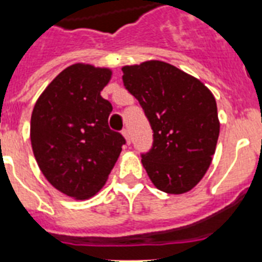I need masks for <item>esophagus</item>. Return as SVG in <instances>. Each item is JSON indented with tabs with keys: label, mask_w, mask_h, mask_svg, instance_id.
I'll use <instances>...</instances> for the list:
<instances>
[{
	"label": "esophagus",
	"mask_w": 262,
	"mask_h": 262,
	"mask_svg": "<svg viewBox=\"0 0 262 262\" xmlns=\"http://www.w3.org/2000/svg\"><path fill=\"white\" fill-rule=\"evenodd\" d=\"M122 136L123 139L126 140V144H130V132L127 130V129H125V130L122 132Z\"/></svg>",
	"instance_id": "1"
}]
</instances>
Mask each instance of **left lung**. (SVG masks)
<instances>
[{"label": "left lung", "instance_id": "8db88e82", "mask_svg": "<svg viewBox=\"0 0 262 262\" xmlns=\"http://www.w3.org/2000/svg\"><path fill=\"white\" fill-rule=\"evenodd\" d=\"M122 73L154 130L152 149L141 159L148 177L168 194L191 190L216 151L220 122L215 96L194 76L158 59L122 67Z\"/></svg>", "mask_w": 262, "mask_h": 262}]
</instances>
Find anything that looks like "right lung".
I'll return each mask as SVG.
<instances>
[{
	"mask_svg": "<svg viewBox=\"0 0 262 262\" xmlns=\"http://www.w3.org/2000/svg\"><path fill=\"white\" fill-rule=\"evenodd\" d=\"M113 71L77 62L63 69L35 103L32 151L45 178L75 200L94 197L106 183L125 139L108 127L111 103L100 92Z\"/></svg>",
	"mask_w": 262,
	"mask_h": 262,
	"instance_id": "obj_1",
	"label": "right lung"
}]
</instances>
